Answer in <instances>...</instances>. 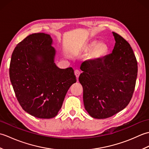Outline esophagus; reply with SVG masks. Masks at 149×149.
Masks as SVG:
<instances>
[{"instance_id":"obj_1","label":"esophagus","mask_w":149,"mask_h":149,"mask_svg":"<svg viewBox=\"0 0 149 149\" xmlns=\"http://www.w3.org/2000/svg\"><path fill=\"white\" fill-rule=\"evenodd\" d=\"M74 73H75V76H76V77H77V79L78 80V78H79V76L81 72H79V70H75Z\"/></svg>"}]
</instances>
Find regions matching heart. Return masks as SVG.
Returning a JSON list of instances; mask_svg holds the SVG:
<instances>
[{"instance_id":"1","label":"heart","mask_w":149,"mask_h":149,"mask_svg":"<svg viewBox=\"0 0 149 149\" xmlns=\"http://www.w3.org/2000/svg\"><path fill=\"white\" fill-rule=\"evenodd\" d=\"M83 52L90 51L88 58L91 60H99L107 55L109 51V47L104 42L99 43L97 40L88 42L82 48Z\"/></svg>"}]
</instances>
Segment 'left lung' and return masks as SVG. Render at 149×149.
Wrapping results in <instances>:
<instances>
[{"label":"left lung","mask_w":149,"mask_h":149,"mask_svg":"<svg viewBox=\"0 0 149 149\" xmlns=\"http://www.w3.org/2000/svg\"><path fill=\"white\" fill-rule=\"evenodd\" d=\"M113 35L112 53L85 63L79 77L85 109L97 119L109 118L128 105L137 78L138 63L131 45L117 33Z\"/></svg>","instance_id":"1"}]
</instances>
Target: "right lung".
Listing matches in <instances>:
<instances>
[{
	"instance_id": "1",
	"label": "right lung",
	"mask_w": 149,
	"mask_h": 149,
	"mask_svg": "<svg viewBox=\"0 0 149 149\" xmlns=\"http://www.w3.org/2000/svg\"><path fill=\"white\" fill-rule=\"evenodd\" d=\"M49 34H30L13 52L9 77L22 109L38 118L58 115L68 89L76 77L72 67L58 68L56 50Z\"/></svg>"
}]
</instances>
